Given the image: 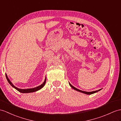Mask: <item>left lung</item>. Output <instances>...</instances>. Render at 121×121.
<instances>
[{
  "label": "left lung",
  "instance_id": "left-lung-1",
  "mask_svg": "<svg viewBox=\"0 0 121 121\" xmlns=\"http://www.w3.org/2000/svg\"><path fill=\"white\" fill-rule=\"evenodd\" d=\"M69 85H70V86L73 89H74V90H76V91H79V92H82V93H85V94H86V95H91V94H93V93H95V92H98L99 91V90H101V89H99V90H96V91H92V92H86V91H82V90H79V89H77V88H76L75 87H73L72 85H71L70 83H69Z\"/></svg>",
  "mask_w": 121,
  "mask_h": 121
}]
</instances>
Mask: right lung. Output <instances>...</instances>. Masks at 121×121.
<instances>
[{"instance_id": "1", "label": "right lung", "mask_w": 121, "mask_h": 121, "mask_svg": "<svg viewBox=\"0 0 121 121\" xmlns=\"http://www.w3.org/2000/svg\"><path fill=\"white\" fill-rule=\"evenodd\" d=\"M5 76H6V78L7 79V80L9 82V83L12 86L13 88H14L15 89H16L17 90H18L19 92H21V93H30V92H35V91H38L40 90V89H42V88L44 86V85H45L46 84V78H45V80L44 81V82L43 83V84H42L40 86H38L37 87H35L34 88H31V89H19V88L16 87L15 86H14V85H13V84L11 83V82L9 80V79L8 78V76L7 75V74H5Z\"/></svg>"}]
</instances>
